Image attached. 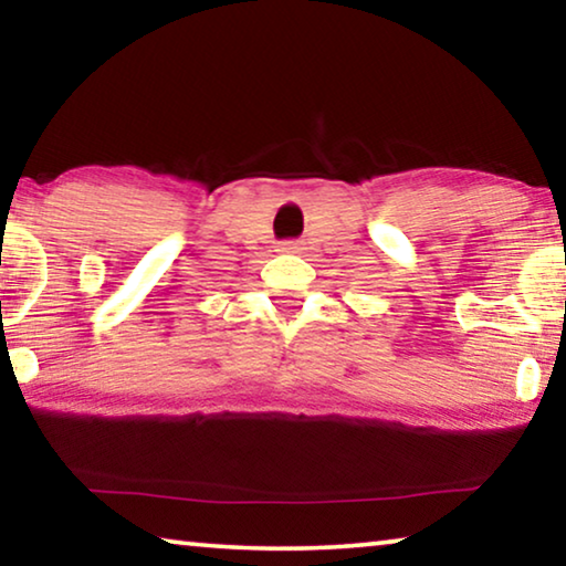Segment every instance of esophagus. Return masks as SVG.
<instances>
[{"mask_svg": "<svg viewBox=\"0 0 566 566\" xmlns=\"http://www.w3.org/2000/svg\"><path fill=\"white\" fill-rule=\"evenodd\" d=\"M302 243L297 239H286V241H280V251H284V254H294V251H300Z\"/></svg>", "mask_w": 566, "mask_h": 566, "instance_id": "34e87169", "label": "esophagus"}]
</instances>
